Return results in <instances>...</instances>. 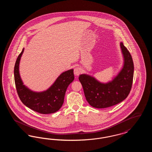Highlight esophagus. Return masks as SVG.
Instances as JSON below:
<instances>
[{
    "label": "esophagus",
    "instance_id": "34e87169",
    "mask_svg": "<svg viewBox=\"0 0 152 152\" xmlns=\"http://www.w3.org/2000/svg\"><path fill=\"white\" fill-rule=\"evenodd\" d=\"M81 72V69L79 67H76L74 69V74L75 76H79Z\"/></svg>",
    "mask_w": 152,
    "mask_h": 152
}]
</instances>
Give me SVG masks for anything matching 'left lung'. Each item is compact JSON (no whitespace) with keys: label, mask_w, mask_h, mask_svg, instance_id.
Here are the masks:
<instances>
[{"label":"left lung","mask_w":152,"mask_h":152,"mask_svg":"<svg viewBox=\"0 0 152 152\" xmlns=\"http://www.w3.org/2000/svg\"><path fill=\"white\" fill-rule=\"evenodd\" d=\"M120 48L124 58L123 67L111 81L104 83L89 75H80L79 79L86 100L94 108L113 106L125 100L130 93L133 79V61L123 42L120 43Z\"/></svg>","instance_id":"obj_1"}]
</instances>
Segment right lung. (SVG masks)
<instances>
[{
    "label": "right lung",
    "instance_id": "obj_1",
    "mask_svg": "<svg viewBox=\"0 0 152 152\" xmlns=\"http://www.w3.org/2000/svg\"><path fill=\"white\" fill-rule=\"evenodd\" d=\"M24 50L17 58L14 67L15 83L20 100L28 108L42 114L57 112L63 104L67 88L75 79L73 69L62 73L46 91H33L23 84L19 73V64Z\"/></svg>",
    "mask_w": 152,
    "mask_h": 152
}]
</instances>
